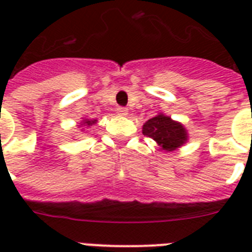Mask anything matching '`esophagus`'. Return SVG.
I'll use <instances>...</instances> for the list:
<instances>
[{
  "label": "esophagus",
  "mask_w": 252,
  "mask_h": 252,
  "mask_svg": "<svg viewBox=\"0 0 252 252\" xmlns=\"http://www.w3.org/2000/svg\"><path fill=\"white\" fill-rule=\"evenodd\" d=\"M116 111H118V114L120 115V116H126V115H128V108H126V107H118Z\"/></svg>",
  "instance_id": "obj_1"
}]
</instances>
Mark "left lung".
Wrapping results in <instances>:
<instances>
[{
  "mask_svg": "<svg viewBox=\"0 0 252 252\" xmlns=\"http://www.w3.org/2000/svg\"><path fill=\"white\" fill-rule=\"evenodd\" d=\"M142 133L146 137L153 138L166 152H172L187 141L184 126L162 114L149 119L142 126Z\"/></svg>",
  "mask_w": 252,
  "mask_h": 252,
  "instance_id": "left-lung-1",
  "label": "left lung"
}]
</instances>
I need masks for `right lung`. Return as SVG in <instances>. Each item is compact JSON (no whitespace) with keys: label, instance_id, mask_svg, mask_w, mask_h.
<instances>
[{"label":"right lung","instance_id":"obj_1","mask_svg":"<svg viewBox=\"0 0 252 252\" xmlns=\"http://www.w3.org/2000/svg\"><path fill=\"white\" fill-rule=\"evenodd\" d=\"M95 123H96V120H85L84 124H82V126H93V124H95Z\"/></svg>","mask_w":252,"mask_h":252}]
</instances>
